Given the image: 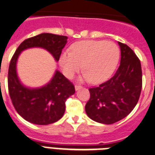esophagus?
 Returning <instances> with one entry per match:
<instances>
[{"label": "esophagus", "instance_id": "esophagus-1", "mask_svg": "<svg viewBox=\"0 0 155 155\" xmlns=\"http://www.w3.org/2000/svg\"><path fill=\"white\" fill-rule=\"evenodd\" d=\"M81 88H82V86H79V85H76V86H75V90H76V91H77V90H79V89H81Z\"/></svg>", "mask_w": 155, "mask_h": 155}]
</instances>
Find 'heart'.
I'll use <instances>...</instances> for the list:
<instances>
[{
	"mask_svg": "<svg viewBox=\"0 0 155 155\" xmlns=\"http://www.w3.org/2000/svg\"><path fill=\"white\" fill-rule=\"evenodd\" d=\"M119 58L120 49L115 43L86 40L72 45L70 52H62L58 62L64 75L69 79L83 68L85 72L80 80L100 83L110 77Z\"/></svg>",
	"mask_w": 155,
	"mask_h": 155,
	"instance_id": "b5f03b06",
	"label": "heart"
}]
</instances>
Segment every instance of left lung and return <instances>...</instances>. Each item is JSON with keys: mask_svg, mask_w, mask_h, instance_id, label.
Returning a JSON list of instances; mask_svg holds the SVG:
<instances>
[{"mask_svg": "<svg viewBox=\"0 0 155 155\" xmlns=\"http://www.w3.org/2000/svg\"><path fill=\"white\" fill-rule=\"evenodd\" d=\"M120 64L110 79L90 88L86 104L87 116L96 122L112 124L126 117L138 102L142 87V71L139 58L127 45L118 41Z\"/></svg>", "mask_w": 155, "mask_h": 155, "instance_id": "left-lung-1", "label": "left lung"}]
</instances>
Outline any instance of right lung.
Returning <instances> with one entry per match:
<instances>
[{"instance_id": "right-lung-1", "label": "right lung", "mask_w": 155, "mask_h": 155, "mask_svg": "<svg viewBox=\"0 0 155 155\" xmlns=\"http://www.w3.org/2000/svg\"><path fill=\"white\" fill-rule=\"evenodd\" d=\"M66 36L42 33L25 40L17 48L8 69V90L15 110L25 120L34 124L48 125L62 117L66 99L75 93V87L58 70L51 80L41 87L31 88L21 82L17 62L22 51L31 48L46 50L56 62L67 43Z\"/></svg>"}]
</instances>
